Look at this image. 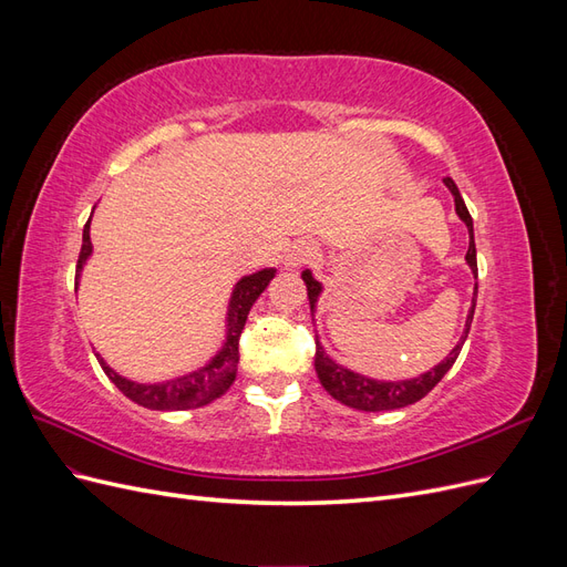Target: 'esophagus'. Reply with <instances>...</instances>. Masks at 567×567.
I'll use <instances>...</instances> for the list:
<instances>
[{
  "label": "esophagus",
  "mask_w": 567,
  "mask_h": 567,
  "mask_svg": "<svg viewBox=\"0 0 567 567\" xmlns=\"http://www.w3.org/2000/svg\"><path fill=\"white\" fill-rule=\"evenodd\" d=\"M315 257H317V248L312 244H305V241L293 244L286 252V267L296 269V267H302V265H310Z\"/></svg>",
  "instance_id": "34e87169"
}]
</instances>
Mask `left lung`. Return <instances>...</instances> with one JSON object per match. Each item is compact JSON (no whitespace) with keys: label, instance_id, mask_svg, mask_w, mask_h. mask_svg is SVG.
I'll return each instance as SVG.
<instances>
[{"label":"left lung","instance_id":"obj_1","mask_svg":"<svg viewBox=\"0 0 567 567\" xmlns=\"http://www.w3.org/2000/svg\"><path fill=\"white\" fill-rule=\"evenodd\" d=\"M444 184H447V188L454 196L456 215L463 219V225L468 227L471 244H468V252H466V262L477 277V257H475V241H473V217L466 208V203H463L454 179L444 177ZM302 281L307 286V298H310V310H312V317H315V307H317V300H319V293H321V284L312 277L310 269L302 271ZM475 298H477V286H475V296H473V307H471L468 319H466V329H463V336L456 342V348L450 352V357L444 359V362H440L435 369H431L427 373H421L419 379H409V381H373V379H367V375H359V373H354L346 367L336 364L333 359L326 354L323 348L317 342L315 369H317L321 385L326 388V392H329L333 400L342 402L346 406L359 409V411H390V409H402V406H409V404L423 400L425 394L442 381V375L454 367L456 357L463 348V342H466L468 331H471V321H473V312H475Z\"/></svg>","mask_w":567,"mask_h":567}]
</instances>
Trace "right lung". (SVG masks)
I'll use <instances>...</instances> for the list:
<instances>
[{
  "label": "right lung",
  "instance_id": "obj_1",
  "mask_svg": "<svg viewBox=\"0 0 567 567\" xmlns=\"http://www.w3.org/2000/svg\"><path fill=\"white\" fill-rule=\"evenodd\" d=\"M90 221H92V217L87 219V225H84V231H82V248H80L78 269H75V290H78V281H80V271H82L84 262H87V257L92 255ZM274 274H277V269H260L236 284L231 300H229V312H227V340H225V346H221V350L205 367L186 373V375H179V379L165 381V383H153V385L123 379V375H117L104 362V359L96 354L101 369H104V373L115 383V388L125 394V398H130L132 402L142 404L146 409L182 411V409H196L203 404H210L213 400L221 398V394L229 390V385L236 379L238 338H241V331L246 326L252 302L260 298L262 290L274 279Z\"/></svg>",
  "mask_w": 567,
  "mask_h": 567
}]
</instances>
